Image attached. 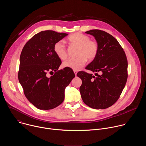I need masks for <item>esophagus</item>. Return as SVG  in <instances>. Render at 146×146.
<instances>
[{
	"mask_svg": "<svg viewBox=\"0 0 146 146\" xmlns=\"http://www.w3.org/2000/svg\"><path fill=\"white\" fill-rule=\"evenodd\" d=\"M73 72H74V74H75V76H76L77 73V70H73Z\"/></svg>",
	"mask_w": 146,
	"mask_h": 146,
	"instance_id": "esophagus-1",
	"label": "esophagus"
}]
</instances>
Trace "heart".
<instances>
[{
	"label": "heart",
	"instance_id": "1",
	"mask_svg": "<svg viewBox=\"0 0 146 146\" xmlns=\"http://www.w3.org/2000/svg\"><path fill=\"white\" fill-rule=\"evenodd\" d=\"M68 41L70 44L78 47V57L64 62L62 64L64 68L78 70L86 65L87 59L92 61L96 58L99 51L98 43L96 40H91L87 35L76 32L70 35L68 37ZM54 51L61 60H65L68 58V51L62 40L58 41L54 44Z\"/></svg>",
	"mask_w": 146,
	"mask_h": 146
}]
</instances>
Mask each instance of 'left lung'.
Returning <instances> with one entry per match:
<instances>
[{
    "label": "left lung",
    "mask_w": 146,
    "mask_h": 146,
    "mask_svg": "<svg viewBox=\"0 0 146 146\" xmlns=\"http://www.w3.org/2000/svg\"><path fill=\"white\" fill-rule=\"evenodd\" d=\"M86 33L95 37L99 51L96 58L86 68L96 72L95 76L84 71L77 74L82 80L80 87L81 98L91 108L107 109L117 101L126 84L127 56L118 41L110 34L99 29Z\"/></svg>",
    "instance_id": "left-lung-1"
}]
</instances>
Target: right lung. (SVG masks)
<instances>
[{"label":"right lung","instance_id":"right-lung-1","mask_svg":"<svg viewBox=\"0 0 146 146\" xmlns=\"http://www.w3.org/2000/svg\"><path fill=\"white\" fill-rule=\"evenodd\" d=\"M68 35L41 31L27 41L21 53L19 82L27 99L38 109L50 110L60 105L65 88L75 77L71 69L58 70L62 62L54 51V44ZM53 71V76L48 77Z\"/></svg>","mask_w":146,"mask_h":146}]
</instances>
